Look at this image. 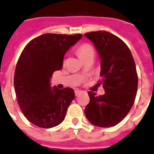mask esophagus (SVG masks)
I'll return each instance as SVG.
<instances>
[{
  "mask_svg": "<svg viewBox=\"0 0 154 154\" xmlns=\"http://www.w3.org/2000/svg\"><path fill=\"white\" fill-rule=\"evenodd\" d=\"M75 95L76 96H78L79 94H81L82 93V91H80V90H75Z\"/></svg>",
  "mask_w": 154,
  "mask_h": 154,
  "instance_id": "obj_1",
  "label": "esophagus"
}]
</instances>
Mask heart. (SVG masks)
<instances>
[{"mask_svg":"<svg viewBox=\"0 0 154 154\" xmlns=\"http://www.w3.org/2000/svg\"><path fill=\"white\" fill-rule=\"evenodd\" d=\"M77 53H78L79 57L82 59L88 56V55L94 54V48L92 47V45H91L90 44L85 43L82 44L77 49Z\"/></svg>","mask_w":154,"mask_h":154,"instance_id":"heart-1","label":"heart"}]
</instances>
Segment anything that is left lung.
<instances>
[{
	"instance_id": "8db88e82",
	"label": "left lung",
	"mask_w": 154,
	"mask_h": 154,
	"mask_svg": "<svg viewBox=\"0 0 154 154\" xmlns=\"http://www.w3.org/2000/svg\"><path fill=\"white\" fill-rule=\"evenodd\" d=\"M93 42L101 61V81L105 94L96 96L88 91L90 102L85 113L96 126L112 127L119 123L133 107L136 98L138 77L134 60L125 42L105 31L86 33Z\"/></svg>"
}]
</instances>
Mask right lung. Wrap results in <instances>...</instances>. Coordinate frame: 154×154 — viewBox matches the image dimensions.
Listing matches in <instances>:
<instances>
[{
	"label": "right lung",
	"instance_id": "1",
	"mask_svg": "<svg viewBox=\"0 0 154 154\" xmlns=\"http://www.w3.org/2000/svg\"><path fill=\"white\" fill-rule=\"evenodd\" d=\"M83 35L47 33L29 42L19 57L14 85L21 112L30 122L41 128H52L64 120L75 97L74 91L51 88L56 70L62 69L64 56Z\"/></svg>",
	"mask_w": 154,
	"mask_h": 154
}]
</instances>
